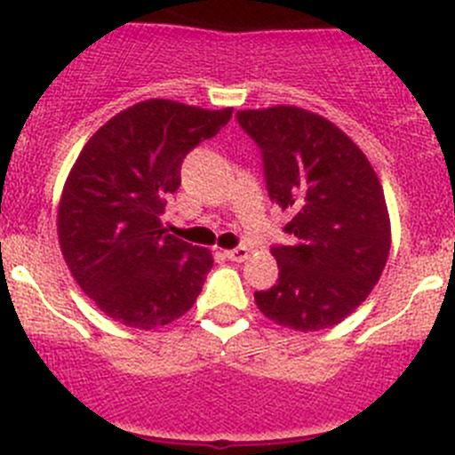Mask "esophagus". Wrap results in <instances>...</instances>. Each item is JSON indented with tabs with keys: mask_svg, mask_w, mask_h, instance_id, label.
Segmentation results:
<instances>
[{
	"mask_svg": "<svg viewBox=\"0 0 455 455\" xmlns=\"http://www.w3.org/2000/svg\"><path fill=\"white\" fill-rule=\"evenodd\" d=\"M223 254H226V259H229V260L243 262L247 256H250V250H247V247H234V250H226Z\"/></svg>",
	"mask_w": 455,
	"mask_h": 455,
	"instance_id": "obj_1",
	"label": "esophagus"
}]
</instances>
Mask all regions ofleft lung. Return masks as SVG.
Returning a JSON list of instances; mask_svg holds the SVG:
<instances>
[{"label": "left lung", "mask_w": 455, "mask_h": 455, "mask_svg": "<svg viewBox=\"0 0 455 455\" xmlns=\"http://www.w3.org/2000/svg\"><path fill=\"white\" fill-rule=\"evenodd\" d=\"M259 144L269 199L293 214L274 245L278 283L256 291L275 324L302 332L331 329L377 284L390 254V217L374 168L362 148L322 116L299 107L236 114Z\"/></svg>", "instance_id": "obj_1"}]
</instances>
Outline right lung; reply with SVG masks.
<instances>
[{
    "label": "right lung",
    "instance_id": "1",
    "mask_svg": "<svg viewBox=\"0 0 455 455\" xmlns=\"http://www.w3.org/2000/svg\"><path fill=\"white\" fill-rule=\"evenodd\" d=\"M232 118L175 100H144L102 124L69 171L59 243L78 287L131 329L171 324L193 308L212 254L162 226L181 162Z\"/></svg>",
    "mask_w": 455,
    "mask_h": 455
}]
</instances>
